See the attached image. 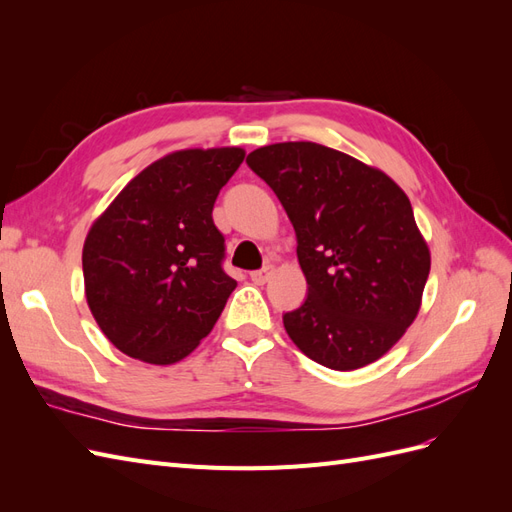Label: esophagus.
Here are the masks:
<instances>
[{
    "label": "esophagus",
    "mask_w": 512,
    "mask_h": 512,
    "mask_svg": "<svg viewBox=\"0 0 512 512\" xmlns=\"http://www.w3.org/2000/svg\"><path fill=\"white\" fill-rule=\"evenodd\" d=\"M271 275H273V267H262V269H258V271H252V273H250L252 282H254V284H258V286L267 284Z\"/></svg>",
    "instance_id": "34e87169"
}]
</instances>
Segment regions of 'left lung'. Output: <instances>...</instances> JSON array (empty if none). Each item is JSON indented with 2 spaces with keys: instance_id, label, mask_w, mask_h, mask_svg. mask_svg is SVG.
Listing matches in <instances>:
<instances>
[{
  "instance_id": "8db88e82",
  "label": "left lung",
  "mask_w": 512,
  "mask_h": 512,
  "mask_svg": "<svg viewBox=\"0 0 512 512\" xmlns=\"http://www.w3.org/2000/svg\"><path fill=\"white\" fill-rule=\"evenodd\" d=\"M245 162L297 235L307 299L284 314L292 342L337 371L378 361L416 318L431 267L404 190L382 170L307 141L260 147Z\"/></svg>"
}]
</instances>
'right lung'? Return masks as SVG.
<instances>
[{
    "label": "right lung",
    "instance_id": "1",
    "mask_svg": "<svg viewBox=\"0 0 512 512\" xmlns=\"http://www.w3.org/2000/svg\"><path fill=\"white\" fill-rule=\"evenodd\" d=\"M243 158L239 147L170 153L136 175L91 226L83 247L87 303L123 354L177 363L218 322L237 282L222 267L226 245L211 211Z\"/></svg>",
    "mask_w": 512,
    "mask_h": 512
}]
</instances>
